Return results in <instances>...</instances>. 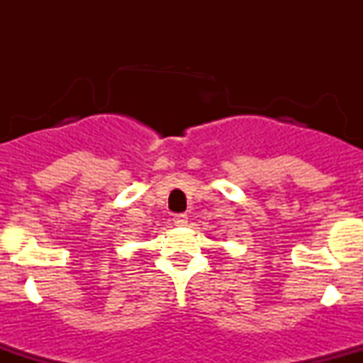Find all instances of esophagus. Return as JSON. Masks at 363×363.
Returning a JSON list of instances; mask_svg holds the SVG:
<instances>
[{
    "label": "esophagus",
    "mask_w": 363,
    "mask_h": 363,
    "mask_svg": "<svg viewBox=\"0 0 363 363\" xmlns=\"http://www.w3.org/2000/svg\"><path fill=\"white\" fill-rule=\"evenodd\" d=\"M174 225H177V227H184V225H187V215L181 213L174 216Z\"/></svg>",
    "instance_id": "1"
}]
</instances>
